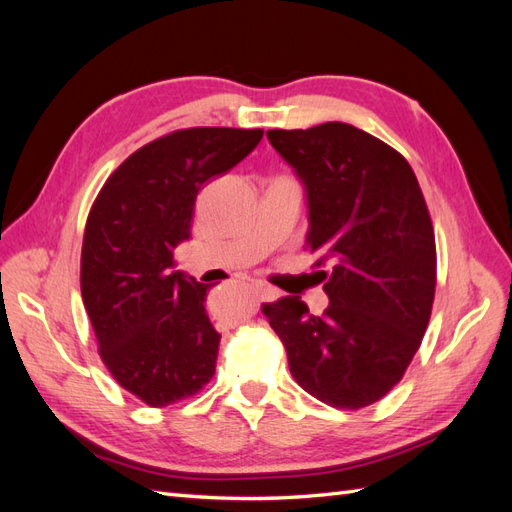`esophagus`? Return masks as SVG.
Returning a JSON list of instances; mask_svg holds the SVG:
<instances>
[{
  "label": "esophagus",
  "mask_w": 512,
  "mask_h": 512,
  "mask_svg": "<svg viewBox=\"0 0 512 512\" xmlns=\"http://www.w3.org/2000/svg\"><path fill=\"white\" fill-rule=\"evenodd\" d=\"M252 290L256 292V297H258V299H262V301H273V299L280 297V292H277L275 288L265 286V284H254V286H252Z\"/></svg>",
  "instance_id": "esophagus-1"
}]
</instances>
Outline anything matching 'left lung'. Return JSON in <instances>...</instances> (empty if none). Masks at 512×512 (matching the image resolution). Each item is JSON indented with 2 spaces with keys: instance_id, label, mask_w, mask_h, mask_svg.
Returning <instances> with one entry per match:
<instances>
[{
  "instance_id": "1",
  "label": "left lung",
  "mask_w": 512,
  "mask_h": 512,
  "mask_svg": "<svg viewBox=\"0 0 512 512\" xmlns=\"http://www.w3.org/2000/svg\"><path fill=\"white\" fill-rule=\"evenodd\" d=\"M307 190L305 250L329 307L301 297L262 305L292 378L339 410L376 404L404 378L436 294V235L421 185L399 151L348 123L269 130Z\"/></svg>"
}]
</instances>
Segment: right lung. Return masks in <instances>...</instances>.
Returning <instances> with one entry per match:
<instances>
[{
	"instance_id": "right-lung-1",
	"label": "right lung",
	"mask_w": 512,
	"mask_h": 512,
	"mask_svg": "<svg viewBox=\"0 0 512 512\" xmlns=\"http://www.w3.org/2000/svg\"><path fill=\"white\" fill-rule=\"evenodd\" d=\"M258 130L185 128L123 160L89 209L81 294L111 376L151 408L190 399L215 374L220 333L207 290L173 267L190 239L196 196L262 138Z\"/></svg>"
}]
</instances>
